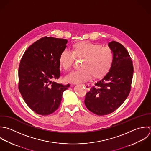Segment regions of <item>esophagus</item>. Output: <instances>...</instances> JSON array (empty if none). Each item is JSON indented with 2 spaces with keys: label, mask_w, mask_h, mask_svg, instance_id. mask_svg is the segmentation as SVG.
<instances>
[{
  "label": "esophagus",
  "mask_w": 151,
  "mask_h": 151,
  "mask_svg": "<svg viewBox=\"0 0 151 151\" xmlns=\"http://www.w3.org/2000/svg\"><path fill=\"white\" fill-rule=\"evenodd\" d=\"M82 85L83 86H84V87L86 88V89L87 91H89V90L90 89V85H89V84L85 83V84H82Z\"/></svg>",
  "instance_id": "1"
}]
</instances>
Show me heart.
<instances>
[{"instance_id": "heart-1", "label": "heart", "mask_w": 151, "mask_h": 151, "mask_svg": "<svg viewBox=\"0 0 151 151\" xmlns=\"http://www.w3.org/2000/svg\"><path fill=\"white\" fill-rule=\"evenodd\" d=\"M75 56L84 58L83 68L72 71L65 78L66 82L73 83L88 81L93 75L95 78L103 76L110 69L114 58L113 51L108 47L82 42L75 45L72 50L66 48L62 51L59 60L60 66L66 70H69Z\"/></svg>"}]
</instances>
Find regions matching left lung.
Instances as JSON below:
<instances>
[{"instance_id": "left-lung-1", "label": "left lung", "mask_w": 151, "mask_h": 151, "mask_svg": "<svg viewBox=\"0 0 151 151\" xmlns=\"http://www.w3.org/2000/svg\"><path fill=\"white\" fill-rule=\"evenodd\" d=\"M108 45L114 55L110 69L91 88L85 99L88 109L98 116L113 113L124 102L131 91L133 76L132 61L126 48L114 41Z\"/></svg>"}]
</instances>
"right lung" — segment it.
I'll use <instances>...</instances> for the list:
<instances>
[{
  "label": "right lung",
  "instance_id": "right-lung-1",
  "mask_svg": "<svg viewBox=\"0 0 151 151\" xmlns=\"http://www.w3.org/2000/svg\"><path fill=\"white\" fill-rule=\"evenodd\" d=\"M68 40L42 38L27 49L19 68V89L27 106L35 113L47 116L60 105L63 92L70 85L52 81L60 77V56Z\"/></svg>",
  "mask_w": 151,
  "mask_h": 151
}]
</instances>
